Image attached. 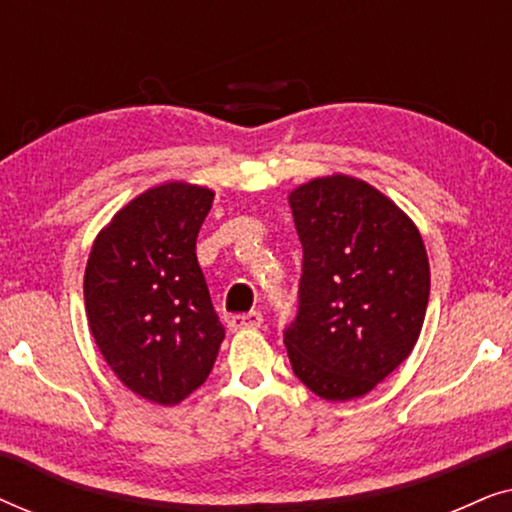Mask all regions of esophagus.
Returning a JSON list of instances; mask_svg holds the SVG:
<instances>
[{"label":"esophagus","mask_w":512,"mask_h":512,"mask_svg":"<svg viewBox=\"0 0 512 512\" xmlns=\"http://www.w3.org/2000/svg\"><path fill=\"white\" fill-rule=\"evenodd\" d=\"M263 324V317L258 312L249 314H235V317L228 319L230 331H244V328H258Z\"/></svg>","instance_id":"obj_1"}]
</instances>
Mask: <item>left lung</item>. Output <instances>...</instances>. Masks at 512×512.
Wrapping results in <instances>:
<instances>
[{
    "label": "left lung",
    "mask_w": 512,
    "mask_h": 512,
    "mask_svg": "<svg viewBox=\"0 0 512 512\" xmlns=\"http://www.w3.org/2000/svg\"><path fill=\"white\" fill-rule=\"evenodd\" d=\"M303 244L293 373L326 401L373 391L417 345L431 291L415 221L368 181L314 177L289 193Z\"/></svg>",
    "instance_id": "obj_1"
}]
</instances>
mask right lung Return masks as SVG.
<instances>
[{"mask_svg": "<svg viewBox=\"0 0 512 512\" xmlns=\"http://www.w3.org/2000/svg\"><path fill=\"white\" fill-rule=\"evenodd\" d=\"M214 191L188 181L146 188L90 249L83 298L95 345L132 394L158 405L191 396L212 370L223 331L195 240Z\"/></svg>", "mask_w": 512, "mask_h": 512, "instance_id": "add662e5", "label": "right lung"}]
</instances>
